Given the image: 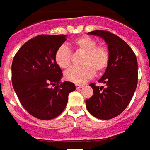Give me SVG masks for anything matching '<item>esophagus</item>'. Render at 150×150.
I'll list each match as a JSON object with an SVG mask.
<instances>
[{
  "label": "esophagus",
  "mask_w": 150,
  "mask_h": 150,
  "mask_svg": "<svg viewBox=\"0 0 150 150\" xmlns=\"http://www.w3.org/2000/svg\"><path fill=\"white\" fill-rule=\"evenodd\" d=\"M83 87L82 85H79V84H76V88L77 89H80V88H82Z\"/></svg>",
  "instance_id": "esophagus-1"
}]
</instances>
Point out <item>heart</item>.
<instances>
[{
	"instance_id": "heart-1",
	"label": "heart",
	"mask_w": 150,
	"mask_h": 150,
	"mask_svg": "<svg viewBox=\"0 0 150 150\" xmlns=\"http://www.w3.org/2000/svg\"><path fill=\"white\" fill-rule=\"evenodd\" d=\"M73 49L84 53L82 67L70 68L64 73L66 81L77 84L84 83L96 73H102L107 68L110 61V53L104 45H97L96 41L89 36L83 35L74 40L72 43ZM72 54L66 46H61L54 54L55 63L62 69H67L71 65Z\"/></svg>"
}]
</instances>
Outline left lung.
<instances>
[{"label": "left lung", "instance_id": "obj_1", "mask_svg": "<svg viewBox=\"0 0 150 150\" xmlns=\"http://www.w3.org/2000/svg\"><path fill=\"white\" fill-rule=\"evenodd\" d=\"M108 45L110 61L105 73L98 82L104 86H90L93 95L86 101L87 110L96 118L112 119L129 105L138 82V63L133 50L119 36L105 30H94Z\"/></svg>", "mask_w": 150, "mask_h": 150}]
</instances>
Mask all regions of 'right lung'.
<instances>
[{
    "label": "right lung",
    "instance_id": "1",
    "mask_svg": "<svg viewBox=\"0 0 150 150\" xmlns=\"http://www.w3.org/2000/svg\"><path fill=\"white\" fill-rule=\"evenodd\" d=\"M66 35H41L27 41L15 55L11 65L12 85L21 105L40 120L59 116L65 109L74 83L61 82V68L54 54ZM54 86L52 88V86Z\"/></svg>",
    "mask_w": 150,
    "mask_h": 150
}]
</instances>
